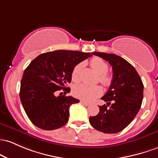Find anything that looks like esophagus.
Returning a JSON list of instances; mask_svg holds the SVG:
<instances>
[{
  "mask_svg": "<svg viewBox=\"0 0 158 158\" xmlns=\"http://www.w3.org/2000/svg\"><path fill=\"white\" fill-rule=\"evenodd\" d=\"M81 103L82 104H84V106H86V107H88V106H89L90 104H89V103H86V102H84V101H81Z\"/></svg>",
  "mask_w": 158,
  "mask_h": 158,
  "instance_id": "esophagus-1",
  "label": "esophagus"
}]
</instances>
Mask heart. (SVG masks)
<instances>
[{
  "label": "heart",
  "mask_w": 158,
  "mask_h": 158,
  "mask_svg": "<svg viewBox=\"0 0 158 158\" xmlns=\"http://www.w3.org/2000/svg\"><path fill=\"white\" fill-rule=\"evenodd\" d=\"M90 65L93 69L99 75V81L104 86H109L111 84L112 78L107 72L108 65L104 60L100 57H94L90 60ZM84 67V63H79L74 66L72 72V79L74 82H78L80 73ZM103 90L100 86H89L86 84H80L74 86L73 95L76 98L85 102H92L97 97L100 96Z\"/></svg>",
  "instance_id": "1"
}]
</instances>
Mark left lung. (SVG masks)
<instances>
[{"mask_svg":"<svg viewBox=\"0 0 158 158\" xmlns=\"http://www.w3.org/2000/svg\"><path fill=\"white\" fill-rule=\"evenodd\" d=\"M93 54L110 64L113 80L109 90L102 98L107 102V105L100 106L98 115L90 116L89 122L99 131L116 134L125 129L139 112L143 98V84L135 68L121 56L101 52Z\"/></svg>","mask_w":158,"mask_h":158,"instance_id":"8db88e82","label":"left lung"}]
</instances>
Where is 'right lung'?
<instances>
[{"mask_svg":"<svg viewBox=\"0 0 158 158\" xmlns=\"http://www.w3.org/2000/svg\"><path fill=\"white\" fill-rule=\"evenodd\" d=\"M90 53L58 50L44 53L35 58L23 74L20 99L27 116L41 129L55 130L69 121V108L78 99L63 96L69 93L67 84L72 81L76 65L91 56Z\"/></svg>","mask_w":158,"mask_h":158,"instance_id":"1","label":"right lung"}]
</instances>
